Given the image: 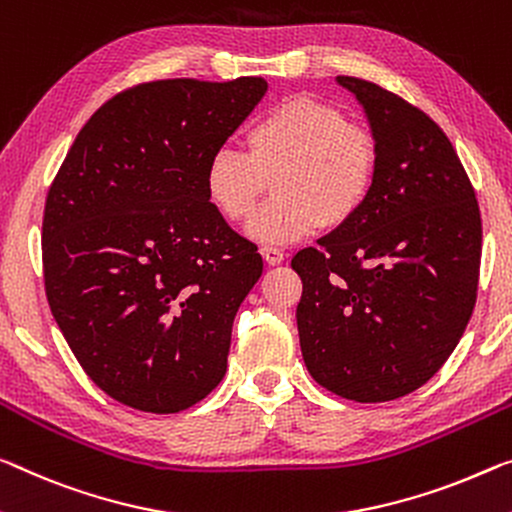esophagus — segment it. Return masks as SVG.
<instances>
[{"label":"esophagus","instance_id":"esophagus-1","mask_svg":"<svg viewBox=\"0 0 512 512\" xmlns=\"http://www.w3.org/2000/svg\"><path fill=\"white\" fill-rule=\"evenodd\" d=\"M261 254H263L267 265H279V263H283V251H281L279 247L265 245V247L261 249Z\"/></svg>","mask_w":512,"mask_h":512}]
</instances>
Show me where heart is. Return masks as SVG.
Instances as JSON below:
<instances>
[{
    "label": "heart",
    "instance_id": "b5f03b06",
    "mask_svg": "<svg viewBox=\"0 0 512 512\" xmlns=\"http://www.w3.org/2000/svg\"><path fill=\"white\" fill-rule=\"evenodd\" d=\"M247 151L219 146L203 171L206 196L229 222H245L272 180L277 199L247 231L265 245H288L338 229L366 206L377 178L373 135L341 109L311 96L277 102L249 125Z\"/></svg>",
    "mask_w": 512,
    "mask_h": 512
}]
</instances>
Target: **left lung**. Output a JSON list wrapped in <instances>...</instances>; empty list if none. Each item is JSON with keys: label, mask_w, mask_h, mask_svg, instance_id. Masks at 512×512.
Here are the masks:
<instances>
[{"label": "left lung", "mask_w": 512, "mask_h": 512, "mask_svg": "<svg viewBox=\"0 0 512 512\" xmlns=\"http://www.w3.org/2000/svg\"><path fill=\"white\" fill-rule=\"evenodd\" d=\"M336 82L364 105L377 178L359 215L302 249L297 329L313 380L357 403L423 387L465 334L481 270V210L442 128L396 93Z\"/></svg>", "instance_id": "8db88e82"}]
</instances>
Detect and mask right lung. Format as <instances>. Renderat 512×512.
I'll return each mask as SVG.
<instances>
[{"label": "right lung", "instance_id": "obj_1", "mask_svg": "<svg viewBox=\"0 0 512 512\" xmlns=\"http://www.w3.org/2000/svg\"><path fill=\"white\" fill-rule=\"evenodd\" d=\"M265 91L263 77L130 86L52 180L47 302L84 373L123 405L174 414L222 382L263 258L212 208L203 171Z\"/></svg>", "mask_w": 512, "mask_h": 512}]
</instances>
